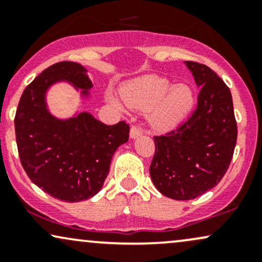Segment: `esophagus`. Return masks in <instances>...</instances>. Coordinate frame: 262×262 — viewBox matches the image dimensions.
<instances>
[{"label": "esophagus", "mask_w": 262, "mask_h": 262, "mask_svg": "<svg viewBox=\"0 0 262 262\" xmlns=\"http://www.w3.org/2000/svg\"><path fill=\"white\" fill-rule=\"evenodd\" d=\"M143 129L138 127V125H133V127L130 128V138L132 139H135V138L140 137V135H143Z\"/></svg>", "instance_id": "34e87169"}]
</instances>
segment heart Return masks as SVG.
Segmentation results:
<instances>
[{
  "instance_id": "heart-1",
  "label": "heart",
  "mask_w": 262,
  "mask_h": 262,
  "mask_svg": "<svg viewBox=\"0 0 262 262\" xmlns=\"http://www.w3.org/2000/svg\"><path fill=\"white\" fill-rule=\"evenodd\" d=\"M122 97L128 107L148 111L150 124L158 130H169L179 125L194 106V91L187 83L172 85L170 80L158 75L135 79L122 89ZM108 101L119 103L113 97Z\"/></svg>"
}]
</instances>
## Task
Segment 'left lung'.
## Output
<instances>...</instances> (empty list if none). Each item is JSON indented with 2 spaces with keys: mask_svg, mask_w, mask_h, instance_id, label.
<instances>
[{
  "mask_svg": "<svg viewBox=\"0 0 262 262\" xmlns=\"http://www.w3.org/2000/svg\"><path fill=\"white\" fill-rule=\"evenodd\" d=\"M201 87L197 108L176 130L154 137L150 176L158 191L193 200L217 186L229 167L237 127L229 87L208 66L186 61Z\"/></svg>",
  "mask_w": 262,
  "mask_h": 262,
  "instance_id": "obj_1",
  "label": "left lung"
}]
</instances>
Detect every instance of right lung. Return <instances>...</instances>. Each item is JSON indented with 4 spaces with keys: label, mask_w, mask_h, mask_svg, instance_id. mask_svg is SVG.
<instances>
[{
    "label": "right lung",
    "mask_w": 262,
    "mask_h": 262,
    "mask_svg": "<svg viewBox=\"0 0 262 262\" xmlns=\"http://www.w3.org/2000/svg\"><path fill=\"white\" fill-rule=\"evenodd\" d=\"M61 80L82 90V96L92 89L82 65L60 61L49 66L23 91L14 129L20 164L32 182L56 200L73 203L98 193L113 154L129 139V125L123 121L107 125L87 112L55 118L45 93Z\"/></svg>",
    "instance_id": "1"
}]
</instances>
